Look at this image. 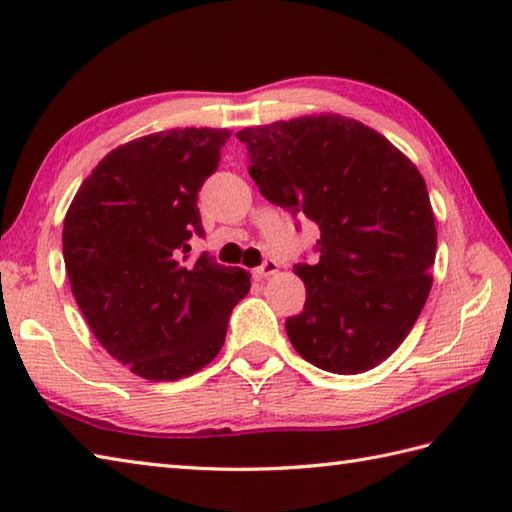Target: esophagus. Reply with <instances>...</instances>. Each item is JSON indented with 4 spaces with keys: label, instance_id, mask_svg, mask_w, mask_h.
<instances>
[{
    "label": "esophagus",
    "instance_id": "34e87169",
    "mask_svg": "<svg viewBox=\"0 0 512 512\" xmlns=\"http://www.w3.org/2000/svg\"><path fill=\"white\" fill-rule=\"evenodd\" d=\"M277 268H280V264L275 262L273 257H266L264 262H262V266H257L255 271H253V275L257 277V280H264V277H268V275H273Z\"/></svg>",
    "mask_w": 512,
    "mask_h": 512
}]
</instances>
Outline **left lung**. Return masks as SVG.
<instances>
[{
  "mask_svg": "<svg viewBox=\"0 0 512 512\" xmlns=\"http://www.w3.org/2000/svg\"><path fill=\"white\" fill-rule=\"evenodd\" d=\"M237 137L266 201L320 230L316 262L293 266L307 300L284 323L291 345L336 375L379 366L431 291L436 219L420 171L386 137L341 115L275 121Z\"/></svg>",
  "mask_w": 512,
  "mask_h": 512,
  "instance_id": "8db88e82",
  "label": "left lung"
}]
</instances>
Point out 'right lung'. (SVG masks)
<instances>
[{"label":"right lung","mask_w":512,"mask_h":512,"mask_svg":"<svg viewBox=\"0 0 512 512\" xmlns=\"http://www.w3.org/2000/svg\"><path fill=\"white\" fill-rule=\"evenodd\" d=\"M225 128H176L103 158L69 205L63 257L99 343L135 375L189 377L225 341L250 289L244 268L221 266L189 241L205 237L198 192L219 167Z\"/></svg>","instance_id":"add662e5"}]
</instances>
